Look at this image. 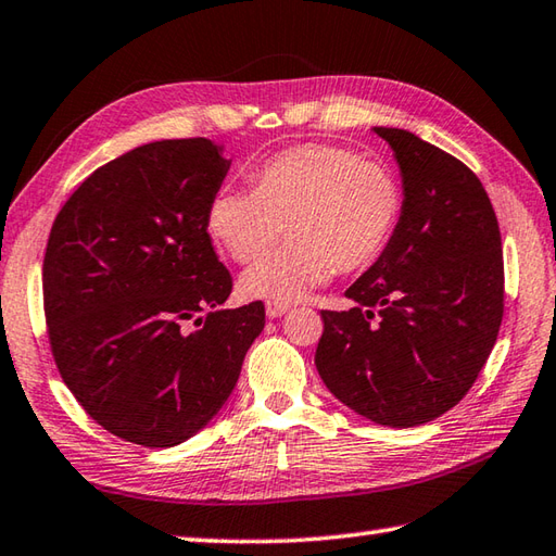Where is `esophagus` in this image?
Instances as JSON below:
<instances>
[{
	"label": "esophagus",
	"mask_w": 556,
	"mask_h": 556,
	"mask_svg": "<svg viewBox=\"0 0 556 556\" xmlns=\"http://www.w3.org/2000/svg\"><path fill=\"white\" fill-rule=\"evenodd\" d=\"M265 311H267V318L277 320V318H281V315L289 313V306H281V303H267Z\"/></svg>",
	"instance_id": "1"
}]
</instances>
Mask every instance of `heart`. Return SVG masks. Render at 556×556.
<instances>
[{
  "instance_id": "b5f03b06",
  "label": "heart",
  "mask_w": 556,
  "mask_h": 556,
  "mask_svg": "<svg viewBox=\"0 0 556 556\" xmlns=\"http://www.w3.org/2000/svg\"><path fill=\"white\" fill-rule=\"evenodd\" d=\"M255 190L224 185L206 210V228L236 263H253L287 231L293 241L260 260L241 279L248 299L301 301L340 271L386 253L402 214L393 170L352 149L301 144L279 151L253 173Z\"/></svg>"
}]
</instances>
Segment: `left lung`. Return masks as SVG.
Returning a JSON list of instances; mask_svg holds the SVG:
<instances>
[{
    "mask_svg": "<svg viewBox=\"0 0 556 556\" xmlns=\"http://www.w3.org/2000/svg\"><path fill=\"white\" fill-rule=\"evenodd\" d=\"M400 166L393 241L323 311L315 368L356 415L419 427L458 405L480 376L504 318V253L480 178L407 129L374 127Z\"/></svg>",
    "mask_w": 556,
    "mask_h": 556,
    "instance_id": "left-lung-1",
    "label": "left lung"
}]
</instances>
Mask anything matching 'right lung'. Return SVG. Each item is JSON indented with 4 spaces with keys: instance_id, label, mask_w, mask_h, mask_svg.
Returning a JSON list of instances; mask_svg holds the SVG:
<instances>
[{
    "instance_id": "right-lung-1",
    "label": "right lung",
    "mask_w": 556,
    "mask_h": 556,
    "mask_svg": "<svg viewBox=\"0 0 556 556\" xmlns=\"http://www.w3.org/2000/svg\"><path fill=\"white\" fill-rule=\"evenodd\" d=\"M222 151L204 137L127 151L74 190L48 238L42 301L60 376L105 431L147 448L219 415L265 328L260 301L222 308L233 281L206 233L231 168Z\"/></svg>"
}]
</instances>
